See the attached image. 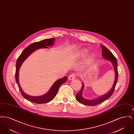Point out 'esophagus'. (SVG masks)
<instances>
[{
    "instance_id": "esophagus-1",
    "label": "esophagus",
    "mask_w": 134,
    "mask_h": 134,
    "mask_svg": "<svg viewBox=\"0 0 134 134\" xmlns=\"http://www.w3.org/2000/svg\"><path fill=\"white\" fill-rule=\"evenodd\" d=\"M76 76V75L75 74L72 73V74H71V75H69V76L68 77V78H69V79L70 80H73L75 78V77Z\"/></svg>"
}]
</instances>
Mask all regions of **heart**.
Instances as JSON below:
<instances>
[{
	"label": "heart",
	"mask_w": 134,
	"mask_h": 134,
	"mask_svg": "<svg viewBox=\"0 0 134 134\" xmlns=\"http://www.w3.org/2000/svg\"><path fill=\"white\" fill-rule=\"evenodd\" d=\"M87 52H88V50H86V49H83V50H82V51H81V54L84 55L86 54ZM93 58V55H91L90 59H92Z\"/></svg>",
	"instance_id": "obj_1"
}]
</instances>
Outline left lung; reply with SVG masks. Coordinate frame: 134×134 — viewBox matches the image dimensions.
Returning a JSON list of instances; mask_svg holds the SVG:
<instances>
[{
	"mask_svg": "<svg viewBox=\"0 0 134 134\" xmlns=\"http://www.w3.org/2000/svg\"><path fill=\"white\" fill-rule=\"evenodd\" d=\"M102 57L109 60L112 62L115 68V81L114 86L113 88L110 90V91L105 94L104 96H102L97 98L92 99V100H87L84 98H83L82 97V90L84 88V84L82 83V86L81 87V89L79 91L78 93H77L76 96V98L77 100L80 103H82L84 105H89V106H93L96 105L98 104L101 103L102 102H104L107 99H108V98H109L111 96H112L115 87L116 86V84L118 81V62L116 58L115 57L114 55L112 54L111 52L108 50V49L103 45H102Z\"/></svg>",
	"mask_w": 134,
	"mask_h": 134,
	"instance_id": "obj_1",
	"label": "left lung"
}]
</instances>
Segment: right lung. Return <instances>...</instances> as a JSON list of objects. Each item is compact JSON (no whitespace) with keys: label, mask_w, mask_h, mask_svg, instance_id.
I'll return each mask as SVG.
<instances>
[{"label":"right lung","mask_w":134,"mask_h":134,"mask_svg":"<svg viewBox=\"0 0 134 134\" xmlns=\"http://www.w3.org/2000/svg\"><path fill=\"white\" fill-rule=\"evenodd\" d=\"M55 41V38L45 39L42 41L34 43L32 44L27 46L26 49L21 53V54L19 55V57L18 58L16 63V71H15V79L16 82L19 86V91L23 96L26 99L28 100L31 102H34L35 103H44L46 102H49L51 101L57 94L58 90L60 86L64 82H65L67 80V77H64L63 78L58 80L56 81L53 86L51 87V88L49 92L45 95L41 96H29L26 94L22 90L21 87L19 85V69L20 66L21 65L24 60L32 52L35 51L37 49L46 48H47V46H51L54 44V42Z\"/></svg>","instance_id":"obj_1"}]
</instances>
